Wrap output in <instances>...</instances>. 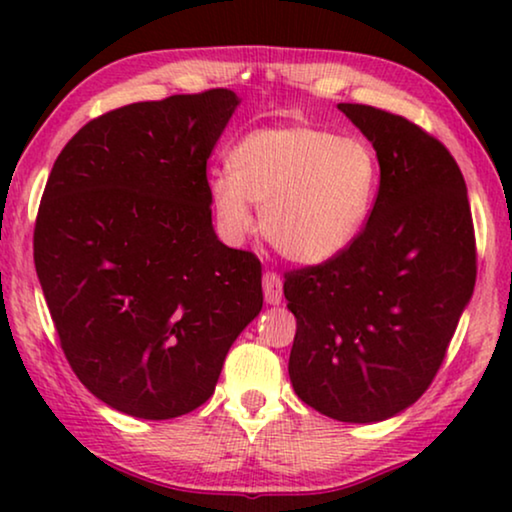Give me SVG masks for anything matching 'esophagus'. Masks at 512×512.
I'll list each match as a JSON object with an SVG mask.
<instances>
[{"label": "esophagus", "instance_id": "obj_1", "mask_svg": "<svg viewBox=\"0 0 512 512\" xmlns=\"http://www.w3.org/2000/svg\"><path fill=\"white\" fill-rule=\"evenodd\" d=\"M263 293H265V300H268L270 305L282 303L284 289H282V277H279L277 272H272V270L265 272V275H263Z\"/></svg>", "mask_w": 512, "mask_h": 512}]
</instances>
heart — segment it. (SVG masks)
<instances>
[{
	"instance_id": "heart-1",
	"label": "heart",
	"mask_w": 512,
	"mask_h": 512,
	"mask_svg": "<svg viewBox=\"0 0 512 512\" xmlns=\"http://www.w3.org/2000/svg\"><path fill=\"white\" fill-rule=\"evenodd\" d=\"M377 158L366 142L312 125L263 128L242 137L230 172H216L209 195L223 230H261L284 258L300 265L333 261L366 226L377 193Z\"/></svg>"
}]
</instances>
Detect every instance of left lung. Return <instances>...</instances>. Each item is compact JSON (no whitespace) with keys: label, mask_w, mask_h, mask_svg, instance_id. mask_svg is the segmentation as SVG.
<instances>
[{"label":"left lung","mask_w":512,"mask_h":512,"mask_svg":"<svg viewBox=\"0 0 512 512\" xmlns=\"http://www.w3.org/2000/svg\"><path fill=\"white\" fill-rule=\"evenodd\" d=\"M338 109L373 142L380 188L345 254L284 275L298 324L289 377L321 415L370 424L429 389L473 296L478 254L466 181L445 144L384 109Z\"/></svg>","instance_id":"8db88e82"}]
</instances>
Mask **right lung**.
Masks as SVG:
<instances>
[{
	"label": "right lung",
	"instance_id": "right-lung-1",
	"mask_svg": "<svg viewBox=\"0 0 512 512\" xmlns=\"http://www.w3.org/2000/svg\"><path fill=\"white\" fill-rule=\"evenodd\" d=\"M237 104L212 88L107 111L48 174L34 223L48 312L76 377L130 417L200 408L263 307L261 261L212 226L207 160Z\"/></svg>",
	"mask_w": 512,
	"mask_h": 512
}]
</instances>
